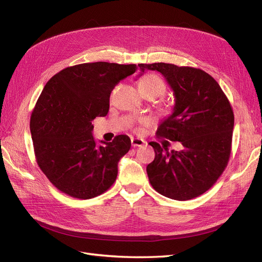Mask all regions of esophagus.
I'll use <instances>...</instances> for the list:
<instances>
[{
	"instance_id": "1",
	"label": "esophagus",
	"mask_w": 262,
	"mask_h": 262,
	"mask_svg": "<svg viewBox=\"0 0 262 262\" xmlns=\"http://www.w3.org/2000/svg\"><path fill=\"white\" fill-rule=\"evenodd\" d=\"M146 144V142L141 140V139H138V138H132L131 139V145L132 147H141V146H144Z\"/></svg>"
}]
</instances>
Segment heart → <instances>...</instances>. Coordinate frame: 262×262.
<instances>
[{
  "instance_id": "obj_1",
  "label": "heart",
  "mask_w": 262,
  "mask_h": 262,
  "mask_svg": "<svg viewBox=\"0 0 262 262\" xmlns=\"http://www.w3.org/2000/svg\"><path fill=\"white\" fill-rule=\"evenodd\" d=\"M138 87L144 97L157 98L164 95L166 92V85L162 78L156 74H145L142 76L139 82ZM147 121H143V124H146Z\"/></svg>"
}]
</instances>
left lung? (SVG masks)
Masks as SVG:
<instances>
[{
	"mask_svg": "<svg viewBox=\"0 0 262 262\" xmlns=\"http://www.w3.org/2000/svg\"><path fill=\"white\" fill-rule=\"evenodd\" d=\"M138 67L142 72L158 71L170 85L176 104L156 134L184 146L168 152L150 142L155 158L146 167L148 180L170 199H193L208 191L226 168L232 152V106L219 83L200 69L163 62Z\"/></svg>",
	"mask_w": 262,
	"mask_h": 262,
	"instance_id": "obj_1",
	"label": "left lung"
}]
</instances>
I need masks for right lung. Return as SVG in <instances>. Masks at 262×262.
<instances>
[{"label":"right lung","mask_w":262,"mask_h":262,"mask_svg":"<svg viewBox=\"0 0 262 262\" xmlns=\"http://www.w3.org/2000/svg\"><path fill=\"white\" fill-rule=\"evenodd\" d=\"M136 70V64L82 63L46 84L30 116V133L38 166L61 192L85 200L114 185L131 140L121 134L98 146L92 122L108 114L110 93Z\"/></svg>","instance_id":"add662e5"}]
</instances>
